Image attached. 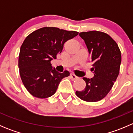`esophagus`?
Wrapping results in <instances>:
<instances>
[{
    "instance_id": "34e87169",
    "label": "esophagus",
    "mask_w": 133,
    "mask_h": 133,
    "mask_svg": "<svg viewBox=\"0 0 133 133\" xmlns=\"http://www.w3.org/2000/svg\"><path fill=\"white\" fill-rule=\"evenodd\" d=\"M70 76H71V78L73 80H76V79L78 78V77L77 76H76V75H75L74 73H71Z\"/></svg>"
}]
</instances>
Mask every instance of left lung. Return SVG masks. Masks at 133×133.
Returning <instances> with one entry per match:
<instances>
[{
  "label": "left lung",
  "mask_w": 133,
  "mask_h": 133,
  "mask_svg": "<svg viewBox=\"0 0 133 133\" xmlns=\"http://www.w3.org/2000/svg\"><path fill=\"white\" fill-rule=\"evenodd\" d=\"M79 35L91 55L94 76L91 79L83 78L86 86L83 91H76V95L85 102L100 101L110 91L118 76L121 52L116 42L104 32L91 31Z\"/></svg>",
  "instance_id": "left-lung-1"
}]
</instances>
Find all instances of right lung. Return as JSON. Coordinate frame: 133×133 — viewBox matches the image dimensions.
<instances>
[{
  "label": "right lung",
  "instance_id": "right-lung-1",
  "mask_svg": "<svg viewBox=\"0 0 133 133\" xmlns=\"http://www.w3.org/2000/svg\"><path fill=\"white\" fill-rule=\"evenodd\" d=\"M78 34L75 31L44 27L25 38L20 49L18 68L22 83L31 95L38 98L50 97L62 79L69 76L68 71H56L51 61L61 53L64 43Z\"/></svg>",
  "mask_w": 133,
  "mask_h": 133
}]
</instances>
